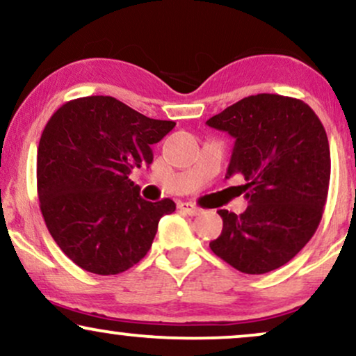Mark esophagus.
<instances>
[{"label": "esophagus", "mask_w": 356, "mask_h": 356, "mask_svg": "<svg viewBox=\"0 0 356 356\" xmlns=\"http://www.w3.org/2000/svg\"><path fill=\"white\" fill-rule=\"evenodd\" d=\"M177 207L182 211H186V213H188V215H199L200 213L199 207H195L193 204H188V202H181V204H179Z\"/></svg>", "instance_id": "1"}]
</instances>
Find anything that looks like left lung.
<instances>
[{
	"mask_svg": "<svg viewBox=\"0 0 356 356\" xmlns=\"http://www.w3.org/2000/svg\"><path fill=\"white\" fill-rule=\"evenodd\" d=\"M235 138L227 179H245L241 215L218 210L223 230L210 250L246 274L291 261L314 236L330 182V149L318 116L298 98L258 93L207 120Z\"/></svg>",
	"mask_w": 356,
	"mask_h": 356,
	"instance_id": "1",
	"label": "left lung"
}]
</instances>
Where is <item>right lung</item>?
<instances>
[{
    "label": "right lung",
    "mask_w": 356,
    "mask_h": 356,
    "mask_svg": "<svg viewBox=\"0 0 356 356\" xmlns=\"http://www.w3.org/2000/svg\"><path fill=\"white\" fill-rule=\"evenodd\" d=\"M174 126L103 95L67 102L47 121L38 147L39 207L77 266L110 276L149 251L157 223L175 204L145 200L129 174L152 163V145Z\"/></svg>",
    "instance_id": "add662e5"
}]
</instances>
